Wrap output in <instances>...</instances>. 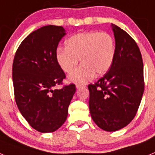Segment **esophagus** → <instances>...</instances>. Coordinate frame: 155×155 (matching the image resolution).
I'll use <instances>...</instances> for the list:
<instances>
[{
    "label": "esophagus",
    "instance_id": "obj_1",
    "mask_svg": "<svg viewBox=\"0 0 155 155\" xmlns=\"http://www.w3.org/2000/svg\"><path fill=\"white\" fill-rule=\"evenodd\" d=\"M84 87V85H82V84H76V87L77 88H81V87Z\"/></svg>",
    "mask_w": 155,
    "mask_h": 155
}]
</instances>
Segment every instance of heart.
<instances>
[{
    "label": "heart",
    "mask_w": 155,
    "mask_h": 155,
    "mask_svg": "<svg viewBox=\"0 0 155 155\" xmlns=\"http://www.w3.org/2000/svg\"><path fill=\"white\" fill-rule=\"evenodd\" d=\"M66 49H58L56 59L65 73H72L78 64L80 68L69 76L72 82L84 84L95 73L105 74L111 68L115 57V42L107 32L87 31L76 34L66 41Z\"/></svg>",
    "instance_id": "heart-1"
}]
</instances>
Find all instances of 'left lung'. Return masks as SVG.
<instances>
[{
  "mask_svg": "<svg viewBox=\"0 0 155 155\" xmlns=\"http://www.w3.org/2000/svg\"><path fill=\"white\" fill-rule=\"evenodd\" d=\"M115 57L109 71L89 84V110L99 128L113 132L128 125L136 116L144 89L143 60L132 37L112 24Z\"/></svg>",
  "mask_w": 155,
  "mask_h": 155,
  "instance_id": "obj_1",
  "label": "left lung"
}]
</instances>
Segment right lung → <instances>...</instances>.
I'll list each match as a JSON object with an SVG mask.
<instances>
[{"mask_svg": "<svg viewBox=\"0 0 155 155\" xmlns=\"http://www.w3.org/2000/svg\"><path fill=\"white\" fill-rule=\"evenodd\" d=\"M66 35L62 26L46 25L30 33L16 51L12 66L15 98L20 113L41 133L58 130L67 120L75 85H65L64 71L56 59L59 42Z\"/></svg>", "mask_w": 155, "mask_h": 155, "instance_id": "add662e5", "label": "right lung"}]
</instances>
